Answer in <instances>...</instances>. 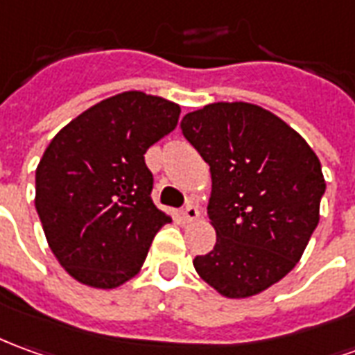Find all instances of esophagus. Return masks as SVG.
<instances>
[{
	"instance_id": "1",
	"label": "esophagus",
	"mask_w": 355,
	"mask_h": 355,
	"mask_svg": "<svg viewBox=\"0 0 355 355\" xmlns=\"http://www.w3.org/2000/svg\"><path fill=\"white\" fill-rule=\"evenodd\" d=\"M198 217H200V209H198V205L192 202L186 203V207L182 209V219H184L186 223H194Z\"/></svg>"
}]
</instances>
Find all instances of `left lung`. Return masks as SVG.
Wrapping results in <instances>:
<instances>
[{
	"mask_svg": "<svg viewBox=\"0 0 355 355\" xmlns=\"http://www.w3.org/2000/svg\"><path fill=\"white\" fill-rule=\"evenodd\" d=\"M180 128L211 171L217 242L196 255V271L227 298L255 296L294 269L315 230L319 157L282 119L244 101L209 103Z\"/></svg>",
	"mask_w": 355,
	"mask_h": 355,
	"instance_id": "8db88e82",
	"label": "left lung"
}]
</instances>
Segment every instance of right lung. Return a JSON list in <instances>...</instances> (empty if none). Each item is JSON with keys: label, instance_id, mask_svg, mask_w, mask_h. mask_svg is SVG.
Wrapping results in <instances>:
<instances>
[{"label": "right lung", "instance_id": "obj_1", "mask_svg": "<svg viewBox=\"0 0 355 355\" xmlns=\"http://www.w3.org/2000/svg\"><path fill=\"white\" fill-rule=\"evenodd\" d=\"M180 107L123 92L63 126L36 169V211L65 271L92 288H117L142 269L171 223L152 200L148 148L175 130Z\"/></svg>", "mask_w": 355, "mask_h": 355}]
</instances>
